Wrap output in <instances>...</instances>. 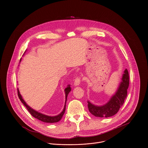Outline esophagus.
<instances>
[{
    "mask_svg": "<svg viewBox=\"0 0 148 148\" xmlns=\"http://www.w3.org/2000/svg\"><path fill=\"white\" fill-rule=\"evenodd\" d=\"M81 83V79L80 77H76V79L75 80V83H74V85L75 86H79Z\"/></svg>",
    "mask_w": 148,
    "mask_h": 148,
    "instance_id": "esophagus-1",
    "label": "esophagus"
}]
</instances>
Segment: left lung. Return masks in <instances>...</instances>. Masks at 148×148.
<instances>
[{
  "label": "left lung",
  "instance_id": "obj_1",
  "mask_svg": "<svg viewBox=\"0 0 148 148\" xmlns=\"http://www.w3.org/2000/svg\"><path fill=\"white\" fill-rule=\"evenodd\" d=\"M121 80L116 92L104 105L96 106L89 101H87L89 111L92 114L99 117H109L118 112L127 98V89L129 84V73L127 69Z\"/></svg>",
  "mask_w": 148,
  "mask_h": 148
}]
</instances>
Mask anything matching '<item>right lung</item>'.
Instances as JSON below:
<instances>
[{
  "label": "right lung",
  "mask_w": 148,
  "mask_h": 148,
  "mask_svg": "<svg viewBox=\"0 0 148 148\" xmlns=\"http://www.w3.org/2000/svg\"><path fill=\"white\" fill-rule=\"evenodd\" d=\"M21 61V59L20 60V62ZM71 88L70 87V85H68L67 86V87L64 89L65 91V105L64 107L63 110V111L58 115L55 116H49L45 114H44L42 113H41L34 109H33L32 108H31L29 106H28L27 104V103L25 102V101L23 100V99L22 98L19 88H18V96L19 99L21 100V103L24 104V106L26 107V108L27 109V110H28V112L30 113V114L34 117L35 118L42 121V122L44 123H58V121H59L62 117L63 116L64 114L65 113V108H66V99H67V96L69 94V93L71 92Z\"/></svg>",
  "instance_id": "1"
}]
</instances>
